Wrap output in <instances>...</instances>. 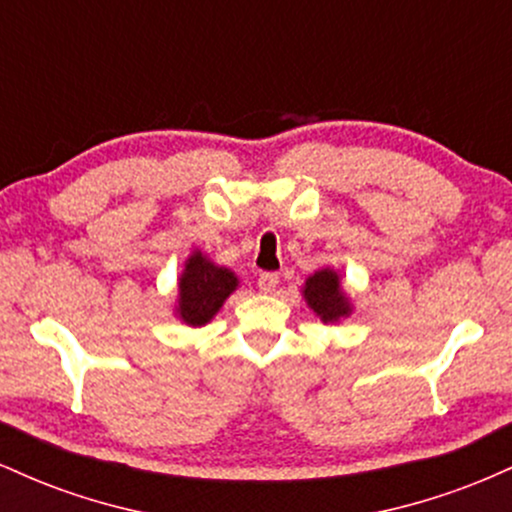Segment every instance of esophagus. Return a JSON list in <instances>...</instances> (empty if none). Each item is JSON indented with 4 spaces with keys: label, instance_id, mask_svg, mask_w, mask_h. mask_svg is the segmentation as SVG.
Wrapping results in <instances>:
<instances>
[{
    "label": "esophagus",
    "instance_id": "34e87169",
    "mask_svg": "<svg viewBox=\"0 0 512 512\" xmlns=\"http://www.w3.org/2000/svg\"><path fill=\"white\" fill-rule=\"evenodd\" d=\"M257 286H260L262 293H274L276 286H279V274L262 272L260 276H257Z\"/></svg>",
    "mask_w": 512,
    "mask_h": 512
}]
</instances>
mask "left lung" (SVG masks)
Wrapping results in <instances>:
<instances>
[{
  "label": "left lung",
  "mask_w": 512,
  "mask_h": 512,
  "mask_svg": "<svg viewBox=\"0 0 512 512\" xmlns=\"http://www.w3.org/2000/svg\"><path fill=\"white\" fill-rule=\"evenodd\" d=\"M305 301L325 322H337L339 317L349 313V305L339 291L337 274L330 269H320L305 281Z\"/></svg>",
  "instance_id": "obj_1"
}]
</instances>
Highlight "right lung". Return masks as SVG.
<instances>
[{
    "instance_id": "1",
    "label": "right lung",
    "mask_w": 512,
    "mask_h": 512,
    "mask_svg": "<svg viewBox=\"0 0 512 512\" xmlns=\"http://www.w3.org/2000/svg\"><path fill=\"white\" fill-rule=\"evenodd\" d=\"M238 286V279L228 269L216 267L199 252L185 264L180 279V317L187 325L199 327L209 322L221 308L223 301Z\"/></svg>"
}]
</instances>
